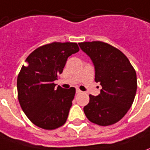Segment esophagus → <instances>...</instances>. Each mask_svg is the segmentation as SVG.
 <instances>
[{
  "mask_svg": "<svg viewBox=\"0 0 150 150\" xmlns=\"http://www.w3.org/2000/svg\"><path fill=\"white\" fill-rule=\"evenodd\" d=\"M82 91L81 90H79V88H76V93H81Z\"/></svg>",
  "mask_w": 150,
  "mask_h": 150,
  "instance_id": "esophagus-1",
  "label": "esophagus"
}]
</instances>
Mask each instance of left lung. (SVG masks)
<instances>
[{
	"mask_svg": "<svg viewBox=\"0 0 150 150\" xmlns=\"http://www.w3.org/2000/svg\"><path fill=\"white\" fill-rule=\"evenodd\" d=\"M79 45L93 63L94 79L102 86L98 96L89 95L84 114L97 125H112L126 115L134 102L137 89L135 69L120 50L108 43L97 41Z\"/></svg>",
	"mask_w": 150,
	"mask_h": 150,
	"instance_id": "obj_1",
	"label": "left lung"
}]
</instances>
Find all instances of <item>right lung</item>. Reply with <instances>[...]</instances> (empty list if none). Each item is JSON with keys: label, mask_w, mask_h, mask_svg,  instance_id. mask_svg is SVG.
Wrapping results in <instances>:
<instances>
[{"label": "right lung", "mask_w": 150, "mask_h": 150, "mask_svg": "<svg viewBox=\"0 0 150 150\" xmlns=\"http://www.w3.org/2000/svg\"><path fill=\"white\" fill-rule=\"evenodd\" d=\"M75 42H52L34 50L17 78L18 98L25 115L37 126L54 130L67 122L75 88H56L67 58L78 52Z\"/></svg>", "instance_id": "obj_1"}]
</instances>
